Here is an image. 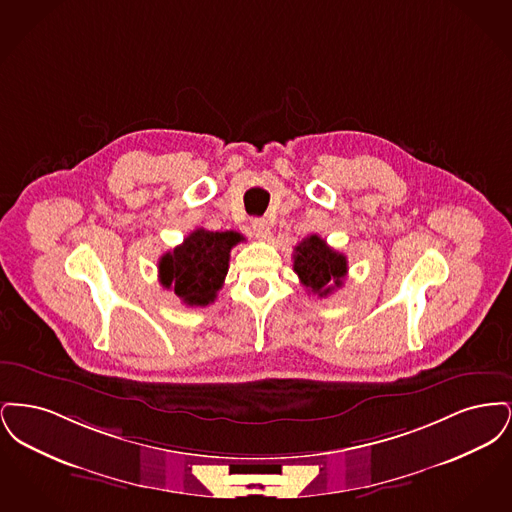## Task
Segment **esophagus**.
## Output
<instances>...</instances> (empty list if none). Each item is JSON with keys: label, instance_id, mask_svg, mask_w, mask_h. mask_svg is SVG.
<instances>
[{"label": "esophagus", "instance_id": "esophagus-1", "mask_svg": "<svg viewBox=\"0 0 512 512\" xmlns=\"http://www.w3.org/2000/svg\"><path fill=\"white\" fill-rule=\"evenodd\" d=\"M251 230H253L255 238H259V240H267L268 234H270V228H268L267 222L263 219L251 220Z\"/></svg>", "mask_w": 512, "mask_h": 512}]
</instances>
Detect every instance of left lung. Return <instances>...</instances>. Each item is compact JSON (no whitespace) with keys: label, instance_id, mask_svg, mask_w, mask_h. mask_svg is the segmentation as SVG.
<instances>
[{"label":"left lung","instance_id":"1","mask_svg":"<svg viewBox=\"0 0 512 512\" xmlns=\"http://www.w3.org/2000/svg\"><path fill=\"white\" fill-rule=\"evenodd\" d=\"M293 270L309 292L326 297L341 288L347 276V257L311 234L295 247Z\"/></svg>","mask_w":512,"mask_h":512}]
</instances>
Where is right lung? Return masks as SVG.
Instances as JSON below:
<instances>
[{
	"mask_svg": "<svg viewBox=\"0 0 512 512\" xmlns=\"http://www.w3.org/2000/svg\"><path fill=\"white\" fill-rule=\"evenodd\" d=\"M244 236L228 232L194 230L184 242L159 259V280L163 288L174 290L182 303L205 307L217 299L228 272L230 249Z\"/></svg>",
	"mask_w": 512,
	"mask_h": 512,
	"instance_id": "obj_1",
	"label": "right lung"
}]
</instances>
